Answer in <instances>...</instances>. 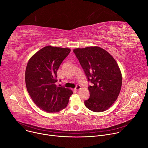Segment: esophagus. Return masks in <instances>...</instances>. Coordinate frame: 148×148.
<instances>
[{"label":"esophagus","instance_id":"1","mask_svg":"<svg viewBox=\"0 0 148 148\" xmlns=\"http://www.w3.org/2000/svg\"><path fill=\"white\" fill-rule=\"evenodd\" d=\"M80 88H81V86H80L79 85H77L76 87H75V90L76 91H78V90H80Z\"/></svg>","mask_w":148,"mask_h":148}]
</instances>
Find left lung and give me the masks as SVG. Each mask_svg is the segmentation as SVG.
<instances>
[{
	"instance_id": "1",
	"label": "left lung",
	"mask_w": 148,
	"mask_h": 148,
	"mask_svg": "<svg viewBox=\"0 0 148 148\" xmlns=\"http://www.w3.org/2000/svg\"><path fill=\"white\" fill-rule=\"evenodd\" d=\"M83 69L89 86L90 98L84 101L90 110L106 111L116 100L122 86V74L113 57L104 49L95 46L73 50Z\"/></svg>"
}]
</instances>
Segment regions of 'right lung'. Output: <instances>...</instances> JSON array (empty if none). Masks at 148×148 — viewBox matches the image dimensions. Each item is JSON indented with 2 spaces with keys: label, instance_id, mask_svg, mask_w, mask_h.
<instances>
[{
  "label": "right lung",
  "instance_id": "add662e5",
  "mask_svg": "<svg viewBox=\"0 0 148 148\" xmlns=\"http://www.w3.org/2000/svg\"><path fill=\"white\" fill-rule=\"evenodd\" d=\"M67 48L46 46L29 60L25 73L27 90L37 106L46 112L64 109L73 91L56 85L57 71L70 53Z\"/></svg>",
  "mask_w": 148,
  "mask_h": 148
}]
</instances>
